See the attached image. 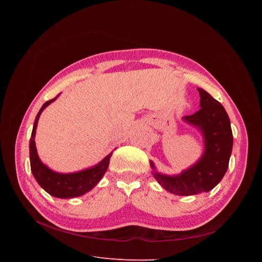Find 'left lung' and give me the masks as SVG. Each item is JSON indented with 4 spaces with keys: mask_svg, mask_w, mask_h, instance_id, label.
I'll return each instance as SVG.
<instances>
[{
    "mask_svg": "<svg viewBox=\"0 0 262 262\" xmlns=\"http://www.w3.org/2000/svg\"><path fill=\"white\" fill-rule=\"evenodd\" d=\"M198 91L201 109L193 115L185 116L184 120L202 132L205 144L202 157L192 167L177 176L153 172L158 184L177 195H192L212 190L224 177L232 154L233 133L224 107L209 93L201 89ZM150 166L155 169L152 162Z\"/></svg>",
    "mask_w": 262,
    "mask_h": 262,
    "instance_id": "1",
    "label": "left lung"
}]
</instances>
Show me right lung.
Listing matches in <instances>:
<instances>
[{"instance_id": "obj_1", "label": "right lung", "mask_w": 262, "mask_h": 262, "mask_svg": "<svg viewBox=\"0 0 262 262\" xmlns=\"http://www.w3.org/2000/svg\"><path fill=\"white\" fill-rule=\"evenodd\" d=\"M59 96V95H58ZM57 96V97H58ZM54 97L53 99H50L46 101L42 105V107L39 110V113L36 117V120L34 123L33 132H31V138L29 142V158H30V168L31 172L45 191L48 192L49 194L62 198H75L80 196L90 191L95 186L98 184V181L101 179V177L105 175V172L109 166L110 157H112L113 153H110L108 156H106L99 164L94 166L92 168L85 169L78 172H72V173H59L52 171L47 167L46 165L41 163L39 160L36 144H35V134L37 129V123L40 117L42 110L50 105L52 101L57 99Z\"/></svg>"}]
</instances>
